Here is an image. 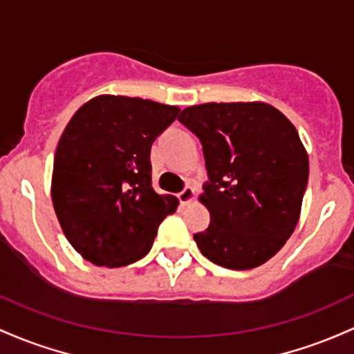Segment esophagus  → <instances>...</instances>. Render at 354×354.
<instances>
[{"instance_id":"1","label":"esophagus","mask_w":354,"mask_h":354,"mask_svg":"<svg viewBox=\"0 0 354 354\" xmlns=\"http://www.w3.org/2000/svg\"><path fill=\"white\" fill-rule=\"evenodd\" d=\"M194 197H196V190L192 187H185L180 194H178V201H180L182 205L190 204V202L194 201Z\"/></svg>"}]
</instances>
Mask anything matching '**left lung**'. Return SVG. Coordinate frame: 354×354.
<instances>
[{
	"label": "left lung",
	"mask_w": 354,
	"mask_h": 354,
	"mask_svg": "<svg viewBox=\"0 0 354 354\" xmlns=\"http://www.w3.org/2000/svg\"><path fill=\"white\" fill-rule=\"evenodd\" d=\"M178 120L201 138L209 174L198 201L210 222L194 234L197 248L234 271L268 263L295 232L308 185L296 127L266 102L202 103Z\"/></svg>",
	"instance_id": "obj_1"
}]
</instances>
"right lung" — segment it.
Here are the masks:
<instances>
[{
  "label": "right lung",
  "mask_w": 354,
  "mask_h": 354,
  "mask_svg": "<svg viewBox=\"0 0 354 354\" xmlns=\"http://www.w3.org/2000/svg\"><path fill=\"white\" fill-rule=\"evenodd\" d=\"M180 109L138 97L98 95L59 137L51 201L63 234L83 259L122 268L152 248L178 198L152 189L150 147Z\"/></svg>",
  "instance_id": "obj_1"
}]
</instances>
